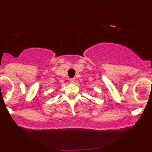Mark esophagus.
Segmentation results:
<instances>
[{"label": "esophagus", "mask_w": 152, "mask_h": 152, "mask_svg": "<svg viewBox=\"0 0 152 152\" xmlns=\"http://www.w3.org/2000/svg\"><path fill=\"white\" fill-rule=\"evenodd\" d=\"M75 80L74 78H70L69 79V82L70 83H72V84H73V83H75Z\"/></svg>", "instance_id": "1"}]
</instances>
